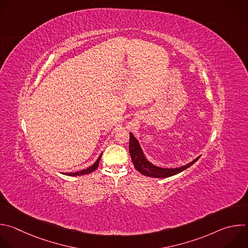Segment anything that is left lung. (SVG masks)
I'll return each instance as SVG.
<instances>
[{"label":"left lung","instance_id":"left-lung-1","mask_svg":"<svg viewBox=\"0 0 248 248\" xmlns=\"http://www.w3.org/2000/svg\"><path fill=\"white\" fill-rule=\"evenodd\" d=\"M129 154L136 170H138L145 176L154 178H168L175 174H178L183 170H187L188 168H190L192 164H194L200 158V156H198L190 163H187L186 166L176 169H162L155 167L146 158L138 140L133 136L131 132L129 133Z\"/></svg>","mask_w":248,"mask_h":248}]
</instances>
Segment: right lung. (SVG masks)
<instances>
[{"label": "right lung", "instance_id": "add662e5", "mask_svg": "<svg viewBox=\"0 0 248 248\" xmlns=\"http://www.w3.org/2000/svg\"><path fill=\"white\" fill-rule=\"evenodd\" d=\"M101 155H102V154L99 155V157H98L97 160L93 164V166L90 167V168H88L87 170H79V171H77V172H73V173H64V174H65V175H69V176H79V175H85V174H89V173L93 172V171L98 168V164H99Z\"/></svg>", "mask_w": 248, "mask_h": 248}]
</instances>
